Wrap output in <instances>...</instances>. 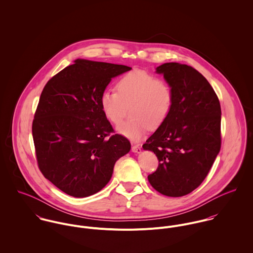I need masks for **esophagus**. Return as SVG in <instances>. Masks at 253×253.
<instances>
[{"label":"esophagus","mask_w":253,"mask_h":253,"mask_svg":"<svg viewBox=\"0 0 253 253\" xmlns=\"http://www.w3.org/2000/svg\"><path fill=\"white\" fill-rule=\"evenodd\" d=\"M131 151H132L133 153H140V152H141V148H140V146H138V145H132V146H131Z\"/></svg>","instance_id":"esophagus-1"}]
</instances>
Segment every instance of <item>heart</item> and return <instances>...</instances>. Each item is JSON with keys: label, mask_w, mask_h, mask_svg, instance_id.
<instances>
[{"label": "heart", "mask_w": 253, "mask_h": 253, "mask_svg": "<svg viewBox=\"0 0 253 253\" xmlns=\"http://www.w3.org/2000/svg\"><path fill=\"white\" fill-rule=\"evenodd\" d=\"M117 91L105 89L99 104L104 116L117 125L126 105L131 103L132 117L117 127L119 133L131 140H139L148 129L159 127L168 118L173 104V90L169 83L156 75L140 69L124 74L116 83Z\"/></svg>", "instance_id": "obj_1"}]
</instances>
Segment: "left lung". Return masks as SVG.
Wrapping results in <instances>:
<instances>
[{
  "label": "left lung",
  "mask_w": 253,
  "mask_h": 253,
  "mask_svg": "<svg viewBox=\"0 0 253 253\" xmlns=\"http://www.w3.org/2000/svg\"><path fill=\"white\" fill-rule=\"evenodd\" d=\"M156 70L171 85L173 104L167 120L142 146L159 160L148 180L165 196L182 197L203 183L220 151V102L195 68L169 62Z\"/></svg>",
  "instance_id": "1"
}]
</instances>
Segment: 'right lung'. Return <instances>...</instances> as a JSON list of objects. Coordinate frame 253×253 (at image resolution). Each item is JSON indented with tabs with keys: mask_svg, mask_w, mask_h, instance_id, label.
I'll list each match as a JSON object with an SVG mask.
<instances>
[{
	"mask_svg": "<svg viewBox=\"0 0 253 253\" xmlns=\"http://www.w3.org/2000/svg\"><path fill=\"white\" fill-rule=\"evenodd\" d=\"M126 65L77 59L44 85L32 134L42 175L69 196L84 198L106 186L115 163L130 150L114 129L99 98Z\"/></svg>",
	"mask_w": 253,
	"mask_h": 253,
	"instance_id": "obj_1",
	"label": "right lung"
}]
</instances>
